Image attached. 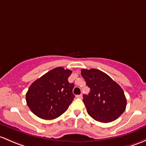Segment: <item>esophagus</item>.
I'll return each mask as SVG.
<instances>
[{
    "instance_id": "esophagus-1",
    "label": "esophagus",
    "mask_w": 146,
    "mask_h": 146,
    "mask_svg": "<svg viewBox=\"0 0 146 146\" xmlns=\"http://www.w3.org/2000/svg\"><path fill=\"white\" fill-rule=\"evenodd\" d=\"M76 97H77V98H79V99H82V94L77 95V96H76Z\"/></svg>"
}]
</instances>
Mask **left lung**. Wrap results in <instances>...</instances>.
I'll use <instances>...</instances> for the list:
<instances>
[{"label": "left lung", "mask_w": 146, "mask_h": 146, "mask_svg": "<svg viewBox=\"0 0 146 146\" xmlns=\"http://www.w3.org/2000/svg\"><path fill=\"white\" fill-rule=\"evenodd\" d=\"M81 76L90 88L83 95V102L88 114L104 123L113 122L124 113L127 100L124 91L109 76L98 69H82Z\"/></svg>", "instance_id": "left-lung-1"}]
</instances>
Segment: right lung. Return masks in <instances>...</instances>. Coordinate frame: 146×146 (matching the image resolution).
I'll list each match as a JSON object with an SVG mask.
<instances>
[{
  "label": "right lung",
  "mask_w": 146,
  "mask_h": 146,
  "mask_svg": "<svg viewBox=\"0 0 146 146\" xmlns=\"http://www.w3.org/2000/svg\"><path fill=\"white\" fill-rule=\"evenodd\" d=\"M72 70L57 67L33 82L26 94L27 106L38 117L53 119L68 109L75 95L68 82Z\"/></svg>",
  "instance_id": "right-lung-1"
}]
</instances>
